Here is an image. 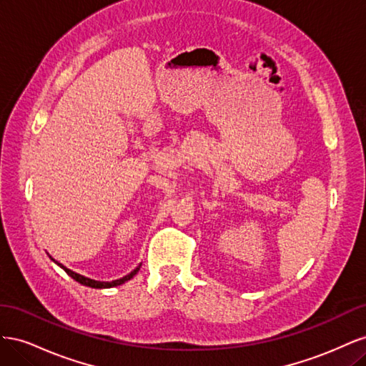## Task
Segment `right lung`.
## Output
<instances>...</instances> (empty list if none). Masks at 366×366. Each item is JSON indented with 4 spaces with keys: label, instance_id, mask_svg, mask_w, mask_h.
Listing matches in <instances>:
<instances>
[{
    "label": "right lung",
    "instance_id": "obj_1",
    "mask_svg": "<svg viewBox=\"0 0 366 366\" xmlns=\"http://www.w3.org/2000/svg\"><path fill=\"white\" fill-rule=\"evenodd\" d=\"M51 258V257H50ZM53 259V258H51ZM54 261V259H53ZM56 262L61 269H64L65 272H67V274L69 276H71V278L74 280V281H77L79 284H82V285H86V287H92V289H112V287H117V285H122V284H125L127 281H129L132 276H134L139 270H140V265L142 264H139L137 267L132 270L129 274H127V276H124V278H120V280H116V281H112V282H104V281H94V280H90V278H86V276H82V274H79V273H76V272H73V270H70V269H67L65 267V265H62L61 262H58V261H54Z\"/></svg>",
    "mask_w": 366,
    "mask_h": 366
}]
</instances>
